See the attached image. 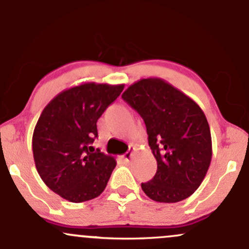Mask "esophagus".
<instances>
[{
	"label": "esophagus",
	"instance_id": "34e87169",
	"mask_svg": "<svg viewBox=\"0 0 249 249\" xmlns=\"http://www.w3.org/2000/svg\"><path fill=\"white\" fill-rule=\"evenodd\" d=\"M134 150H136V148H131V150L130 151H127V152L126 153H125L124 154V157H123V158H124V160L125 161H128V160H130V159H131V156H132V153H133V151Z\"/></svg>",
	"mask_w": 249,
	"mask_h": 249
}]
</instances>
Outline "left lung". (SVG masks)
Returning a JSON list of instances; mask_svg holds the SVG:
<instances>
[{
	"mask_svg": "<svg viewBox=\"0 0 249 249\" xmlns=\"http://www.w3.org/2000/svg\"><path fill=\"white\" fill-rule=\"evenodd\" d=\"M123 99L144 119L157 173L142 188L158 202H178L198 190L212 160V137L201 107L164 79L142 78Z\"/></svg>",
	"mask_w": 249,
	"mask_h": 249,
	"instance_id": "8db88e82",
	"label": "left lung"
}]
</instances>
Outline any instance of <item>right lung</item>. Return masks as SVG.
I'll return each instance as SVG.
<instances>
[{"label": "right lung", "instance_id": "add662e5", "mask_svg": "<svg viewBox=\"0 0 249 249\" xmlns=\"http://www.w3.org/2000/svg\"><path fill=\"white\" fill-rule=\"evenodd\" d=\"M124 84L82 83L59 92L43 108L33 134L36 170L53 192L70 202L101 196L117 161L92 146L97 121Z\"/></svg>", "mask_w": 249, "mask_h": 249}]
</instances>
